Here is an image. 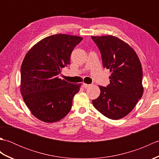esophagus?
Returning a JSON list of instances; mask_svg holds the SVG:
<instances>
[{
  "mask_svg": "<svg viewBox=\"0 0 159 159\" xmlns=\"http://www.w3.org/2000/svg\"><path fill=\"white\" fill-rule=\"evenodd\" d=\"M91 85H89V84H87V83H83V87L84 88H87V87H90Z\"/></svg>",
  "mask_w": 159,
  "mask_h": 159,
  "instance_id": "34e87169",
  "label": "esophagus"
}]
</instances>
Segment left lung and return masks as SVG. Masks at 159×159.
<instances>
[{"label":"left lung","instance_id":"1","mask_svg":"<svg viewBox=\"0 0 159 159\" xmlns=\"http://www.w3.org/2000/svg\"><path fill=\"white\" fill-rule=\"evenodd\" d=\"M102 55L103 67L111 72L110 84L100 86V94L92 103L111 120L129 113L142 97L143 71L137 53L129 44L113 35L92 36Z\"/></svg>","mask_w":159,"mask_h":159}]
</instances>
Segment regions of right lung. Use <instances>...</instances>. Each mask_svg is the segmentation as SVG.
I'll use <instances>...</instances> for the list:
<instances>
[{
    "instance_id": "add662e5",
    "label": "right lung",
    "mask_w": 159,
    "mask_h": 159,
    "mask_svg": "<svg viewBox=\"0 0 159 159\" xmlns=\"http://www.w3.org/2000/svg\"><path fill=\"white\" fill-rule=\"evenodd\" d=\"M83 39L67 34L52 35L33 46L21 66L20 92L31 113L43 122H56L72 109L80 84L59 79L63 67L70 63L72 50Z\"/></svg>"
}]
</instances>
